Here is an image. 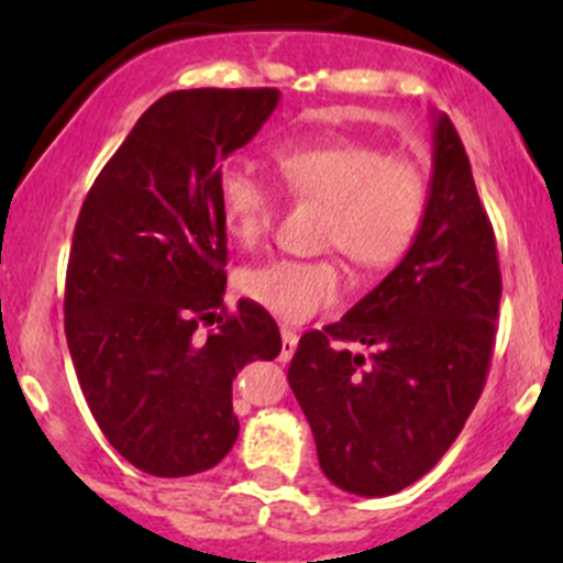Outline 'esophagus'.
Returning a JSON list of instances; mask_svg holds the SVG:
<instances>
[{"label":"esophagus","instance_id":"obj_1","mask_svg":"<svg viewBox=\"0 0 563 563\" xmlns=\"http://www.w3.org/2000/svg\"><path fill=\"white\" fill-rule=\"evenodd\" d=\"M280 338H283V349H280V356H283V360H291V356H294V351H297L299 334L294 332V329L283 327V329H280Z\"/></svg>","mask_w":563,"mask_h":563}]
</instances>
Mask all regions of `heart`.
Returning <instances> with one entry per match:
<instances>
[{
  "label": "heart",
  "mask_w": 563,
  "mask_h": 563,
  "mask_svg": "<svg viewBox=\"0 0 563 563\" xmlns=\"http://www.w3.org/2000/svg\"><path fill=\"white\" fill-rule=\"evenodd\" d=\"M275 172L288 196L321 203V245L338 247L362 269H389L417 242L428 218L430 185L411 157L354 139L283 146ZM218 203L229 234L255 247L269 234L275 201L264 181L240 163L218 174ZM247 299L283 321H308L345 294L338 258H277L240 275Z\"/></svg>",
  "instance_id": "heart-1"
}]
</instances>
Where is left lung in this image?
Here are the masks:
<instances>
[{
  "mask_svg": "<svg viewBox=\"0 0 563 563\" xmlns=\"http://www.w3.org/2000/svg\"><path fill=\"white\" fill-rule=\"evenodd\" d=\"M433 122L417 242L338 323L305 332L288 365L321 471L367 498L413 485L444 457L485 389L496 343V234L455 124L446 113Z\"/></svg>",
  "mask_w": 563,
  "mask_h": 563,
  "instance_id": "1",
  "label": "left lung"
}]
</instances>
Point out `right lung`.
<instances>
[{
	"instance_id": "add662e5",
	"label": "right lung",
	"mask_w": 563,
	"mask_h": 563,
	"mask_svg": "<svg viewBox=\"0 0 563 563\" xmlns=\"http://www.w3.org/2000/svg\"><path fill=\"white\" fill-rule=\"evenodd\" d=\"M280 92L179 89L141 113L84 198L65 280V334L108 444L152 476H190L240 435L236 373L280 354L275 318L225 294L218 174ZM221 313L218 314L217 310ZM203 325H214L201 333Z\"/></svg>"
}]
</instances>
